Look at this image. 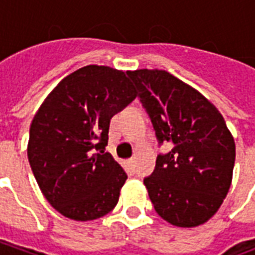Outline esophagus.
<instances>
[{
    "instance_id": "esophagus-1",
    "label": "esophagus",
    "mask_w": 255,
    "mask_h": 255,
    "mask_svg": "<svg viewBox=\"0 0 255 255\" xmlns=\"http://www.w3.org/2000/svg\"><path fill=\"white\" fill-rule=\"evenodd\" d=\"M133 164H135V160H133V158H128V160H127V165L129 166V168H132Z\"/></svg>"
}]
</instances>
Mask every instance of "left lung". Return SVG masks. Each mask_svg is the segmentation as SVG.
<instances>
[{
	"label": "left lung",
	"instance_id": "obj_1",
	"mask_svg": "<svg viewBox=\"0 0 255 255\" xmlns=\"http://www.w3.org/2000/svg\"><path fill=\"white\" fill-rule=\"evenodd\" d=\"M129 76L158 144H173L157 155L154 171L143 179L155 212L177 227L206 223L227 197L235 164V142L224 117L166 71L139 69Z\"/></svg>",
	"mask_w": 255,
	"mask_h": 255
}]
</instances>
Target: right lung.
<instances>
[{
    "label": "right lung",
    "instance_id": "obj_1",
    "mask_svg": "<svg viewBox=\"0 0 255 255\" xmlns=\"http://www.w3.org/2000/svg\"><path fill=\"white\" fill-rule=\"evenodd\" d=\"M129 75L102 65L80 68L54 87L31 123L32 173L68 219H100L119 202L127 173L105 147L111 119L136 97Z\"/></svg>",
    "mask_w": 255,
    "mask_h": 255
}]
</instances>
